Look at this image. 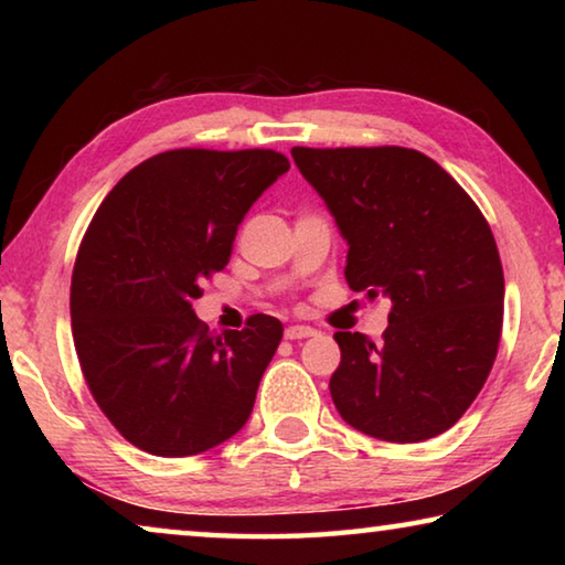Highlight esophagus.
I'll use <instances>...</instances> for the list:
<instances>
[{
  "mask_svg": "<svg viewBox=\"0 0 565 565\" xmlns=\"http://www.w3.org/2000/svg\"><path fill=\"white\" fill-rule=\"evenodd\" d=\"M284 337L289 339V341H296V339H309V337H317V329L303 327V323H294V327H286Z\"/></svg>",
  "mask_w": 565,
  "mask_h": 565,
  "instance_id": "1",
  "label": "esophagus"
}]
</instances>
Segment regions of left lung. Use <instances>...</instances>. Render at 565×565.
<instances>
[{"label":"left lung","instance_id":"1","mask_svg":"<svg viewBox=\"0 0 565 565\" xmlns=\"http://www.w3.org/2000/svg\"><path fill=\"white\" fill-rule=\"evenodd\" d=\"M347 238V281L391 301L384 341L337 331L329 381L361 434L416 444L451 428L491 374L503 269L481 209L434 159L404 147H294Z\"/></svg>","mask_w":565,"mask_h":565}]
</instances>
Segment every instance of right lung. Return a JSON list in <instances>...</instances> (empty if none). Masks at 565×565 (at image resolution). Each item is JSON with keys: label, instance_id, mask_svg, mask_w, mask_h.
<instances>
[{"label": "right lung", "instance_id": "obj_1", "mask_svg": "<svg viewBox=\"0 0 565 565\" xmlns=\"http://www.w3.org/2000/svg\"><path fill=\"white\" fill-rule=\"evenodd\" d=\"M289 159L271 149H174L134 167L82 238L72 333L82 374L114 428L179 458L232 438L279 347V319L209 333L191 303L232 256L238 224Z\"/></svg>", "mask_w": 565, "mask_h": 565}]
</instances>
